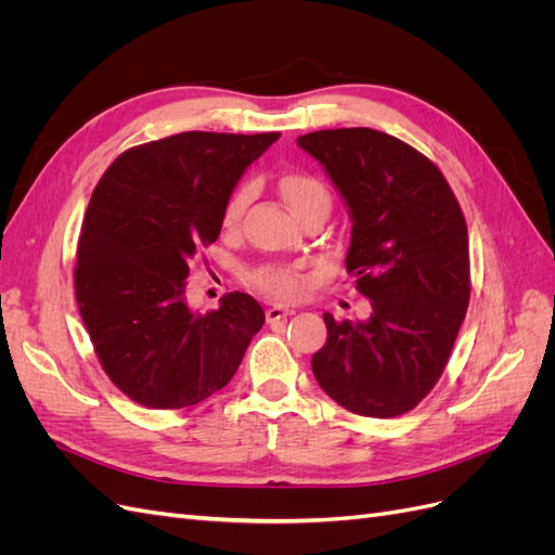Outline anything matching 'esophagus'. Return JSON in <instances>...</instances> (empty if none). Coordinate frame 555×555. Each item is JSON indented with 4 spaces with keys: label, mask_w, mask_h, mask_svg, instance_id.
I'll list each match as a JSON object with an SVG mask.
<instances>
[{
    "label": "esophagus",
    "mask_w": 555,
    "mask_h": 555,
    "mask_svg": "<svg viewBox=\"0 0 555 555\" xmlns=\"http://www.w3.org/2000/svg\"><path fill=\"white\" fill-rule=\"evenodd\" d=\"M292 312L294 310L284 308V306H271L266 310V319H268V324H275V322H282V319H287Z\"/></svg>",
    "instance_id": "esophagus-1"
}]
</instances>
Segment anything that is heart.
Listing matches in <instances>:
<instances>
[{
    "instance_id": "b5f03b06",
    "label": "heart",
    "mask_w": 555,
    "mask_h": 555,
    "mask_svg": "<svg viewBox=\"0 0 555 555\" xmlns=\"http://www.w3.org/2000/svg\"><path fill=\"white\" fill-rule=\"evenodd\" d=\"M280 192L298 217H304L312 208L331 206V194L326 190V184L310 173H287L280 180ZM247 196L249 190L238 188L227 198V204L222 208V227L227 231L238 227L243 210L247 206ZM251 282L263 292L275 296H296L304 289V275L287 266H263L259 271L251 273Z\"/></svg>"
}]
</instances>
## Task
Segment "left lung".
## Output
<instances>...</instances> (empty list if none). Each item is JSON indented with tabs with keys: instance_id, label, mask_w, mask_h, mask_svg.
<instances>
[{
	"instance_id": "left-lung-1",
	"label": "left lung",
	"mask_w": 555,
	"mask_h": 555,
	"mask_svg": "<svg viewBox=\"0 0 555 555\" xmlns=\"http://www.w3.org/2000/svg\"><path fill=\"white\" fill-rule=\"evenodd\" d=\"M298 145L345 198L347 273L371 298L365 322L324 312L328 335L312 373L349 412L405 414L438 384L469 304L463 210L438 166L384 131L322 129Z\"/></svg>"
}]
</instances>
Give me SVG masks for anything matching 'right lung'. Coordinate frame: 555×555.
Masks as SVG:
<instances>
[{"label": "right lung", "instance_id": "1", "mask_svg": "<svg viewBox=\"0 0 555 555\" xmlns=\"http://www.w3.org/2000/svg\"><path fill=\"white\" fill-rule=\"evenodd\" d=\"M278 131H182L129 147L99 180L86 210L76 304L111 382L150 410H182L229 384L263 310L233 292L196 312L184 280L222 231V208Z\"/></svg>", "mask_w": 555, "mask_h": 555}]
</instances>
